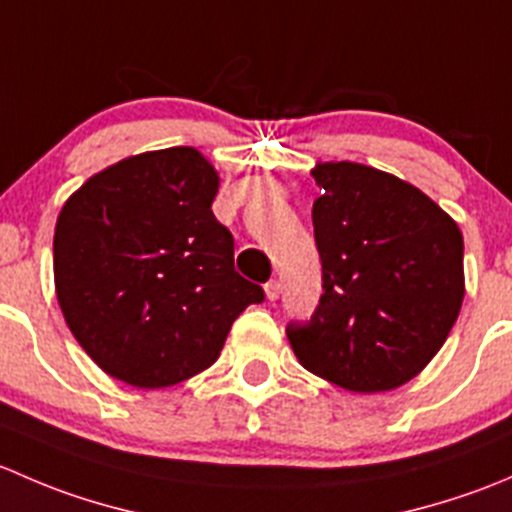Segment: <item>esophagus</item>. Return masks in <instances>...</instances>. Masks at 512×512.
Masks as SVG:
<instances>
[{"instance_id": "obj_1", "label": "esophagus", "mask_w": 512, "mask_h": 512, "mask_svg": "<svg viewBox=\"0 0 512 512\" xmlns=\"http://www.w3.org/2000/svg\"><path fill=\"white\" fill-rule=\"evenodd\" d=\"M280 292H282V285H280V280H270L265 285V294H267V299H270V302H275L277 297H280Z\"/></svg>"}]
</instances>
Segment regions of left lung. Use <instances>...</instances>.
<instances>
[{
  "instance_id": "1",
  "label": "left lung",
  "mask_w": 512,
  "mask_h": 512,
  "mask_svg": "<svg viewBox=\"0 0 512 512\" xmlns=\"http://www.w3.org/2000/svg\"><path fill=\"white\" fill-rule=\"evenodd\" d=\"M322 297L289 322L299 364L356 394L391 391L436 356L461 312L463 235L428 195L361 163H317Z\"/></svg>"
}]
</instances>
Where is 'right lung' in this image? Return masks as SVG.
Segmentation results:
<instances>
[{"label":"right lung","instance_id":"right-lung-1","mask_svg":"<svg viewBox=\"0 0 512 512\" xmlns=\"http://www.w3.org/2000/svg\"><path fill=\"white\" fill-rule=\"evenodd\" d=\"M218 173L195 148L141 153L61 208L54 282L66 324L113 379L163 389L208 369L232 322L265 299L235 272L213 215Z\"/></svg>","mask_w":512,"mask_h":512}]
</instances>
